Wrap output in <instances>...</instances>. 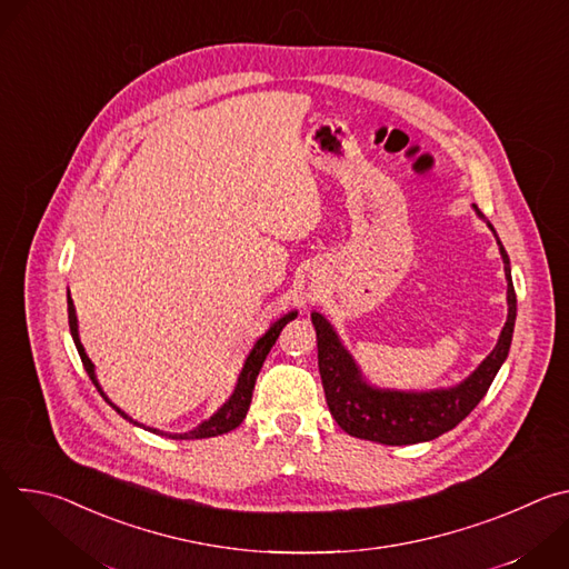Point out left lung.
Returning <instances> with one entry per match:
<instances>
[{
    "label": "left lung",
    "mask_w": 569,
    "mask_h": 569,
    "mask_svg": "<svg viewBox=\"0 0 569 569\" xmlns=\"http://www.w3.org/2000/svg\"><path fill=\"white\" fill-rule=\"evenodd\" d=\"M475 211L479 218H483L477 207ZM486 224L496 233L489 220H486ZM498 246L507 274V323L496 349L455 387L432 391H396L373 387L365 380L353 356L340 342L331 321L319 312L310 315L317 333V362L323 393H327L333 419L347 435L385 446L421 443L452 430L477 408V402L489 391L496 373L509 356L516 327V290L511 281L509 254L505 252L500 238Z\"/></svg>",
    "instance_id": "8db88e82"
}]
</instances>
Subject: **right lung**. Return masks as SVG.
I'll use <instances>...</instances> for the list:
<instances>
[{"mask_svg":"<svg viewBox=\"0 0 569 569\" xmlns=\"http://www.w3.org/2000/svg\"><path fill=\"white\" fill-rule=\"evenodd\" d=\"M67 312H69V331H71L73 345H76L78 356H80V360H83V367H86L88 376L92 378L94 387L99 389V393L112 405V408H114L126 421H130V423L143 428L141 423L132 421L123 410H119L117 405L106 396V391L101 389V385H99V380H97V373H94V365H92V360L88 358L83 345H80L76 308H73V301H71L69 295H67ZM295 317H297V310L283 315L281 319H277V321L272 323V327L266 331V336H261V338L257 340V345H254V349L250 351L246 365H242V371H240V376H238V382H236V387H233V393L224 400V405H222V408H220L213 417H209V419L202 421L198 428H193V430H189V432H182V435H178V432H164V430H157V428H143V430H148V432H152V435H159V437H169V439H209V437H218V435H224V432H231L233 428H238V426L242 423V419H246L248 410H250L254 382H257V376H259V371H261V367H263V362H266L270 349L274 347V342H277L281 329L286 327V323H288L290 319H295Z\"/></svg>","mask_w":569,"mask_h":569,"instance_id":"obj_1","label":"right lung"}]
</instances>
